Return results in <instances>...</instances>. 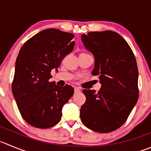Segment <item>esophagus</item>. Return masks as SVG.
I'll list each match as a JSON object with an SVG mask.
<instances>
[{
    "label": "esophagus",
    "mask_w": 151,
    "mask_h": 151,
    "mask_svg": "<svg viewBox=\"0 0 151 151\" xmlns=\"http://www.w3.org/2000/svg\"><path fill=\"white\" fill-rule=\"evenodd\" d=\"M79 92H80V89L79 88H74V93H79Z\"/></svg>",
    "instance_id": "esophagus-1"
}]
</instances>
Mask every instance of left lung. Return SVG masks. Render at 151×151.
Masks as SVG:
<instances>
[{
	"label": "left lung",
	"instance_id": "1",
	"mask_svg": "<svg viewBox=\"0 0 151 151\" xmlns=\"http://www.w3.org/2000/svg\"><path fill=\"white\" fill-rule=\"evenodd\" d=\"M85 47L95 59L92 74L98 75L101 88L84 89L86 102L80 119L95 132L109 133L120 128L139 98L138 68L134 52L125 39L112 31L82 35Z\"/></svg>",
	"mask_w": 151,
	"mask_h": 151
}]
</instances>
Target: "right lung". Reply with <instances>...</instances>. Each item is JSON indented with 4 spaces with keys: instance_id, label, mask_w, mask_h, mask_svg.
Instances as JSON below:
<instances>
[{
    "instance_id": "1",
    "label": "right lung",
    "mask_w": 151,
    "mask_h": 151,
    "mask_svg": "<svg viewBox=\"0 0 151 151\" xmlns=\"http://www.w3.org/2000/svg\"><path fill=\"white\" fill-rule=\"evenodd\" d=\"M74 37L59 29H45L29 39L19 52L12 90L22 117L32 126L57 125L63 107L74 94L71 86L60 87L49 81L51 71L72 52Z\"/></svg>"
}]
</instances>
